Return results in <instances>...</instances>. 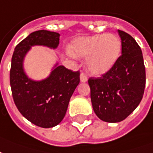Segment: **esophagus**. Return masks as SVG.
Here are the masks:
<instances>
[{
    "mask_svg": "<svg viewBox=\"0 0 153 153\" xmlns=\"http://www.w3.org/2000/svg\"><path fill=\"white\" fill-rule=\"evenodd\" d=\"M80 78H81V82H85L87 81V75L84 73V72H81V76H80Z\"/></svg>",
    "mask_w": 153,
    "mask_h": 153,
    "instance_id": "obj_1",
    "label": "esophagus"
}]
</instances>
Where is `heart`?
I'll return each mask as SVG.
<instances>
[{
  "mask_svg": "<svg viewBox=\"0 0 153 153\" xmlns=\"http://www.w3.org/2000/svg\"><path fill=\"white\" fill-rule=\"evenodd\" d=\"M121 50L120 39L112 34L78 38L69 48L70 53L74 57L87 58V68L94 74L108 72L117 60Z\"/></svg>",
  "mask_w": 153,
  "mask_h": 153,
  "instance_id": "1",
  "label": "heart"
}]
</instances>
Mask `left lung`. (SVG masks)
I'll list each match as a JSON object with an SVG mask.
<instances>
[{
  "label": "left lung",
  "instance_id": "1",
  "mask_svg": "<svg viewBox=\"0 0 153 153\" xmlns=\"http://www.w3.org/2000/svg\"><path fill=\"white\" fill-rule=\"evenodd\" d=\"M121 54L101 77H90L93 109L102 121L116 123L134 112L143 99L146 84L145 66L141 49L134 39L118 30Z\"/></svg>",
  "mask_w": 153,
  "mask_h": 153
}]
</instances>
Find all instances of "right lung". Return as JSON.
I'll return each instance as SVG.
<instances>
[{
    "instance_id": "add662e5",
    "label": "right lung",
    "mask_w": 153,
    "mask_h": 153,
    "mask_svg": "<svg viewBox=\"0 0 153 153\" xmlns=\"http://www.w3.org/2000/svg\"><path fill=\"white\" fill-rule=\"evenodd\" d=\"M59 36L46 30L32 32L16 45L11 60L10 82L14 103L27 120L42 128H51L62 121L80 83V72L58 66L45 80L34 81L23 72V58L32 45L56 48Z\"/></svg>"
}]
</instances>
